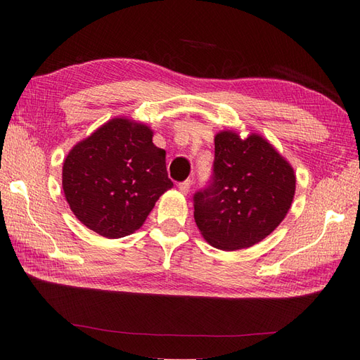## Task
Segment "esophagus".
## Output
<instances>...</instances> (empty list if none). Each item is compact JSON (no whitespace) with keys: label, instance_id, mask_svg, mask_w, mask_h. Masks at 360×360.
Masks as SVG:
<instances>
[{"label":"esophagus","instance_id":"esophagus-1","mask_svg":"<svg viewBox=\"0 0 360 360\" xmlns=\"http://www.w3.org/2000/svg\"><path fill=\"white\" fill-rule=\"evenodd\" d=\"M191 186H192V181H191V180H184V181L179 183V191H180L181 193L186 195V193L191 191Z\"/></svg>","mask_w":360,"mask_h":360}]
</instances>
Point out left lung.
Listing matches in <instances>:
<instances>
[{"instance_id": "8db88e82", "label": "left lung", "mask_w": 360, "mask_h": 360, "mask_svg": "<svg viewBox=\"0 0 360 360\" xmlns=\"http://www.w3.org/2000/svg\"><path fill=\"white\" fill-rule=\"evenodd\" d=\"M213 179L193 197V217L205 242L221 250L250 248L287 216L296 174L290 162L258 134L214 135Z\"/></svg>"}]
</instances>
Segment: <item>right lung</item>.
Segmentation results:
<instances>
[{
    "instance_id": "1",
    "label": "right lung",
    "mask_w": 360,
    "mask_h": 360,
    "mask_svg": "<svg viewBox=\"0 0 360 360\" xmlns=\"http://www.w3.org/2000/svg\"><path fill=\"white\" fill-rule=\"evenodd\" d=\"M165 150L150 126L115 117L73 146L63 163V191L81 224L106 238L135 233L172 188Z\"/></svg>"
}]
</instances>
